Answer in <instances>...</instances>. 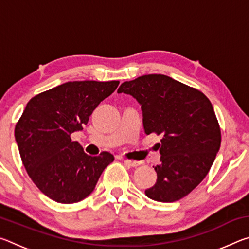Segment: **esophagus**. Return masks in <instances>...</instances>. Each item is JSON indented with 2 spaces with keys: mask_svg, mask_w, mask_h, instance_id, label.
Listing matches in <instances>:
<instances>
[{
  "mask_svg": "<svg viewBox=\"0 0 249 249\" xmlns=\"http://www.w3.org/2000/svg\"><path fill=\"white\" fill-rule=\"evenodd\" d=\"M124 162L127 163V165L130 167H137L142 165L141 161H136V160H130V159H124Z\"/></svg>",
  "mask_w": 249,
  "mask_h": 249,
  "instance_id": "34e87169",
  "label": "esophagus"
}]
</instances>
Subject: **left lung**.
<instances>
[{
    "label": "left lung",
    "instance_id": "1",
    "mask_svg": "<svg viewBox=\"0 0 249 249\" xmlns=\"http://www.w3.org/2000/svg\"><path fill=\"white\" fill-rule=\"evenodd\" d=\"M117 93L141 104L147 135H161L157 182L145 195L158 202L188 196L205 178L221 146V128L201 91L165 74H145L121 84Z\"/></svg>",
    "mask_w": 249,
    "mask_h": 249
}]
</instances>
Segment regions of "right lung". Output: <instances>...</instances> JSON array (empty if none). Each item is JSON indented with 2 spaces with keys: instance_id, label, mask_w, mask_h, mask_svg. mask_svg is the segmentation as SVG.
I'll return each mask as SVG.
<instances>
[{
  "instance_id": "obj_1",
  "label": "right lung",
  "mask_w": 249,
  "mask_h": 249,
  "mask_svg": "<svg viewBox=\"0 0 249 249\" xmlns=\"http://www.w3.org/2000/svg\"><path fill=\"white\" fill-rule=\"evenodd\" d=\"M120 81L66 82L29 100L15 126L20 158L36 187L58 203H77L91 195L114 156L92 157L71 134L82 130L95 107Z\"/></svg>"
}]
</instances>
